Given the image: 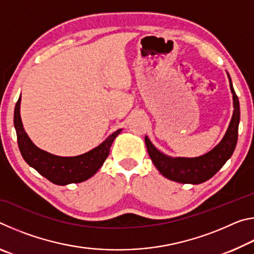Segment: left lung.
I'll return each mask as SVG.
<instances>
[{"label": "left lung", "instance_id": "8db88e82", "mask_svg": "<svg viewBox=\"0 0 254 254\" xmlns=\"http://www.w3.org/2000/svg\"><path fill=\"white\" fill-rule=\"evenodd\" d=\"M227 76H229L230 88L232 95H233V115H232L229 127H227L221 142L209 152L195 158H173L159 151L151 143L149 137L145 135L144 141L149 156L156 168L166 178L182 184H201L212 178L233 154L236 142H238L240 103L234 92L233 85H232L231 77L229 74Z\"/></svg>", "mask_w": 254, "mask_h": 254}]
</instances>
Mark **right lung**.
Here are the masks:
<instances>
[{"mask_svg":"<svg viewBox=\"0 0 254 254\" xmlns=\"http://www.w3.org/2000/svg\"><path fill=\"white\" fill-rule=\"evenodd\" d=\"M21 95L14 109V127L20 152L25 162L53 184L65 186L85 182L95 175L103 166L113 143L122 128L112 133L106 140L91 151L75 157H60L38 148L24 131L20 115Z\"/></svg>","mask_w":254,"mask_h":254,"instance_id":"1","label":"right lung"}]
</instances>
